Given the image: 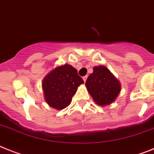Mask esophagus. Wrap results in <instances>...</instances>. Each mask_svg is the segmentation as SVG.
<instances>
[{
	"instance_id": "34e87169",
	"label": "esophagus",
	"mask_w": 154,
	"mask_h": 154,
	"mask_svg": "<svg viewBox=\"0 0 154 154\" xmlns=\"http://www.w3.org/2000/svg\"><path fill=\"white\" fill-rule=\"evenodd\" d=\"M87 78H88V76H85V77H83V80H84V81H86V80H87Z\"/></svg>"
}]
</instances>
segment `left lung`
<instances>
[{
    "mask_svg": "<svg viewBox=\"0 0 154 154\" xmlns=\"http://www.w3.org/2000/svg\"><path fill=\"white\" fill-rule=\"evenodd\" d=\"M85 85L93 100L102 106L113 103L121 88L120 81L103 66L93 68V73L88 76Z\"/></svg>",
    "mask_w": 154,
    "mask_h": 154,
    "instance_id": "left-lung-1",
    "label": "left lung"
}]
</instances>
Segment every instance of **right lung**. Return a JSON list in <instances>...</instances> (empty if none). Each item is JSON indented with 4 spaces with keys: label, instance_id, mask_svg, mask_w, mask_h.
<instances>
[{
    "label": "right lung",
    "instance_id": "add662e5",
    "mask_svg": "<svg viewBox=\"0 0 154 154\" xmlns=\"http://www.w3.org/2000/svg\"><path fill=\"white\" fill-rule=\"evenodd\" d=\"M83 83V79L72 66L65 64L55 67L42 81L45 100L54 109H64L70 104L77 88Z\"/></svg>",
    "mask_w": 154,
    "mask_h": 154
}]
</instances>
